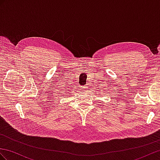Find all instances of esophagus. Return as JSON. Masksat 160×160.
Masks as SVG:
<instances>
[{
  "label": "esophagus",
  "mask_w": 160,
  "mask_h": 160,
  "mask_svg": "<svg viewBox=\"0 0 160 160\" xmlns=\"http://www.w3.org/2000/svg\"><path fill=\"white\" fill-rule=\"evenodd\" d=\"M88 88H87V87H86V86H84V87H82V90H83V91H84V92H87L88 90H87Z\"/></svg>",
  "instance_id": "obj_1"
}]
</instances>
